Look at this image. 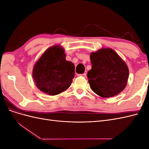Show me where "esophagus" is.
Wrapping results in <instances>:
<instances>
[{"label": "esophagus", "instance_id": "34e87169", "mask_svg": "<svg viewBox=\"0 0 149 149\" xmlns=\"http://www.w3.org/2000/svg\"><path fill=\"white\" fill-rule=\"evenodd\" d=\"M79 76H82V77H86V73H83V74H79Z\"/></svg>", "mask_w": 149, "mask_h": 149}]
</instances>
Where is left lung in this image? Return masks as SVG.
Returning a JSON list of instances; mask_svg holds the SVG:
<instances>
[{"label": "left lung", "mask_w": 149, "mask_h": 149, "mask_svg": "<svg viewBox=\"0 0 149 149\" xmlns=\"http://www.w3.org/2000/svg\"><path fill=\"white\" fill-rule=\"evenodd\" d=\"M90 59L92 67L87 76L94 93L102 97H110L123 91L127 83L129 68L114 49H98L90 54Z\"/></svg>", "instance_id": "8db88e82"}]
</instances>
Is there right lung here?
I'll use <instances>...</instances> for the list:
<instances>
[{"mask_svg":"<svg viewBox=\"0 0 149 149\" xmlns=\"http://www.w3.org/2000/svg\"><path fill=\"white\" fill-rule=\"evenodd\" d=\"M65 49L60 45L48 48L35 63L32 76L37 87L51 96L63 92L74 76V65L66 60Z\"/></svg>","mask_w":149,"mask_h":149,"instance_id":"obj_1","label":"right lung"}]
</instances>
